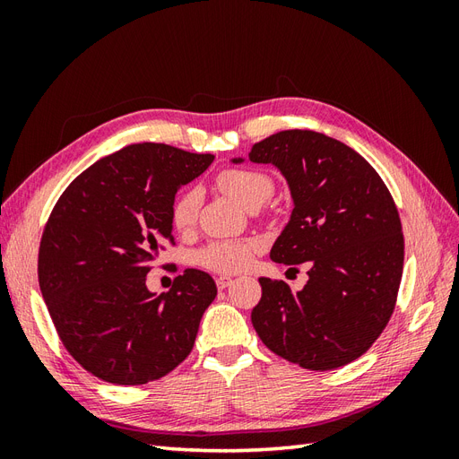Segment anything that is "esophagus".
Wrapping results in <instances>:
<instances>
[{
	"label": "esophagus",
	"mask_w": 459,
	"mask_h": 459,
	"mask_svg": "<svg viewBox=\"0 0 459 459\" xmlns=\"http://www.w3.org/2000/svg\"><path fill=\"white\" fill-rule=\"evenodd\" d=\"M216 285H218V289H226V287H230V285H231V277H228V275H220L218 280H216Z\"/></svg>",
	"instance_id": "obj_1"
}]
</instances>
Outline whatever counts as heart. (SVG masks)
I'll return each instance as SVG.
<instances>
[{
	"label": "heart",
	"instance_id": "obj_1",
	"mask_svg": "<svg viewBox=\"0 0 459 459\" xmlns=\"http://www.w3.org/2000/svg\"><path fill=\"white\" fill-rule=\"evenodd\" d=\"M218 187L231 199L247 208H256L266 201L273 182L268 174L253 169H224L216 176ZM201 195L197 189H186L172 203L170 220L176 231H187L197 221ZM258 251L253 239H220L208 243L197 253V262L203 268L218 273H235L245 270Z\"/></svg>",
	"mask_w": 459,
	"mask_h": 459
}]
</instances>
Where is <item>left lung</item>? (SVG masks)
Returning a JSON list of instances; mask_svg holds the SVG:
<instances>
[{"instance_id": "1", "label": "left lung", "mask_w": 459, "mask_h": 459, "mask_svg": "<svg viewBox=\"0 0 459 459\" xmlns=\"http://www.w3.org/2000/svg\"><path fill=\"white\" fill-rule=\"evenodd\" d=\"M248 159L277 166L295 203L270 258L289 270L310 266L302 290L260 277L251 314L258 337L304 369L354 362L396 307L404 233L391 191L354 149L312 130L277 132L255 143Z\"/></svg>"}]
</instances>
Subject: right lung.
I'll list each match as a JSON object with an SVG mask.
<instances>
[{
	"instance_id": "right-lung-1",
	"label": "right lung",
	"mask_w": 459,
	"mask_h": 459,
	"mask_svg": "<svg viewBox=\"0 0 459 459\" xmlns=\"http://www.w3.org/2000/svg\"><path fill=\"white\" fill-rule=\"evenodd\" d=\"M212 160L164 143L128 145L91 164L55 203L39 241V290L65 349L95 377L145 385L189 356L214 280L187 268L157 297L145 275L164 243L174 245L178 187Z\"/></svg>"
}]
</instances>
